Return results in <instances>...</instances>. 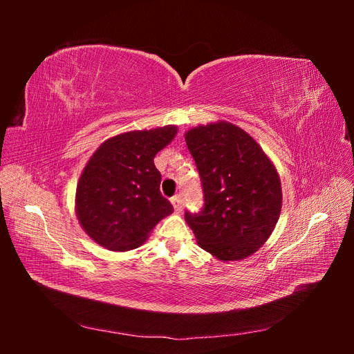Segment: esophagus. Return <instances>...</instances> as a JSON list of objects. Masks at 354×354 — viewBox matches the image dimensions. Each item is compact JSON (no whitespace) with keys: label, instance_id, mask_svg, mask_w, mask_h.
Listing matches in <instances>:
<instances>
[{"label":"esophagus","instance_id":"34e87169","mask_svg":"<svg viewBox=\"0 0 354 354\" xmlns=\"http://www.w3.org/2000/svg\"><path fill=\"white\" fill-rule=\"evenodd\" d=\"M171 203H173V207H174V209H176L177 212H180L181 208H183V205H181V196H178V195L171 198Z\"/></svg>","mask_w":354,"mask_h":354}]
</instances>
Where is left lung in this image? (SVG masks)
I'll return each instance as SVG.
<instances>
[{
	"instance_id": "1",
	"label": "left lung",
	"mask_w": 354,
	"mask_h": 354,
	"mask_svg": "<svg viewBox=\"0 0 354 354\" xmlns=\"http://www.w3.org/2000/svg\"><path fill=\"white\" fill-rule=\"evenodd\" d=\"M185 140L205 199L202 211H186V223L201 248L216 259H246L269 239L279 220V174L260 145L234 124L198 125Z\"/></svg>"
}]
</instances>
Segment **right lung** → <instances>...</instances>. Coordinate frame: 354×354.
Returning a JSON list of instances; mask_svg holds the SVG:
<instances>
[{"label": "right lung", "instance_id": "1", "mask_svg": "<svg viewBox=\"0 0 354 354\" xmlns=\"http://www.w3.org/2000/svg\"><path fill=\"white\" fill-rule=\"evenodd\" d=\"M176 134V125L122 133L103 142L88 159L77 186L75 212L95 243L111 251L134 250L173 212L160 195L153 158Z\"/></svg>", "mask_w": 354, "mask_h": 354}]
</instances>
